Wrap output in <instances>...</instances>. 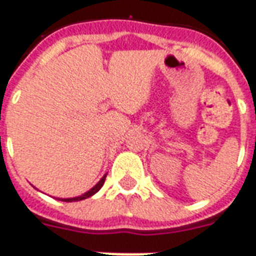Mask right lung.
<instances>
[{
  "label": "right lung",
  "mask_w": 256,
  "mask_h": 256,
  "mask_svg": "<svg viewBox=\"0 0 256 256\" xmlns=\"http://www.w3.org/2000/svg\"><path fill=\"white\" fill-rule=\"evenodd\" d=\"M106 176H107V175H104L103 178L100 179L99 183H98L96 186L92 187V188H90V191H86V192H85V194H82V196H76V198H60V200H65V202H76V200H85V198H90V196H94V194H96V192H98V191H99L100 188H102V186H103V184H104V180H106Z\"/></svg>",
  "instance_id": "add662e5"
}]
</instances>
